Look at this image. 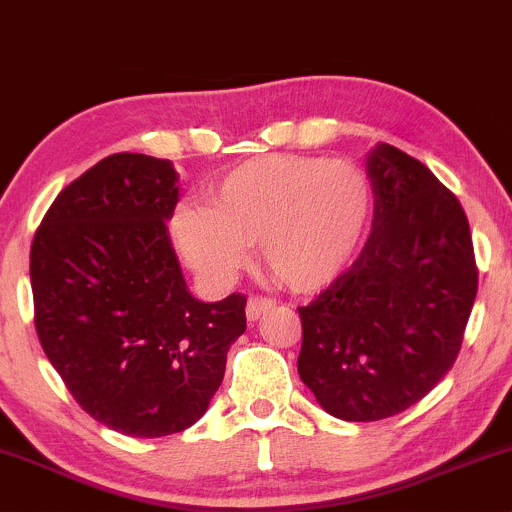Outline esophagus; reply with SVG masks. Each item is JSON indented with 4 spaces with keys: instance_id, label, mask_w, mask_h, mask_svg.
Masks as SVG:
<instances>
[{
    "instance_id": "obj_1",
    "label": "esophagus",
    "mask_w": 512,
    "mask_h": 512,
    "mask_svg": "<svg viewBox=\"0 0 512 512\" xmlns=\"http://www.w3.org/2000/svg\"><path fill=\"white\" fill-rule=\"evenodd\" d=\"M274 305H276V303L272 301V298L252 296L250 301H248V308H245V315H248L250 322H255V320H260V317H262L264 313H269V310H272Z\"/></svg>"
}]
</instances>
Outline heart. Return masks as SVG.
Wrapping results in <instances>:
<instances>
[{"instance_id": "obj_1", "label": "heart", "mask_w": 512, "mask_h": 512, "mask_svg": "<svg viewBox=\"0 0 512 512\" xmlns=\"http://www.w3.org/2000/svg\"><path fill=\"white\" fill-rule=\"evenodd\" d=\"M209 202L180 207L170 228L185 262L214 286L231 284L260 243L279 284L322 289L354 262L373 216L361 168L296 154L240 163L209 187Z\"/></svg>"}]
</instances>
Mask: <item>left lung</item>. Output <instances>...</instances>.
<instances>
[{"instance_id":"8db88e82","label":"left lung","mask_w":512,"mask_h":512,"mask_svg":"<svg viewBox=\"0 0 512 512\" xmlns=\"http://www.w3.org/2000/svg\"><path fill=\"white\" fill-rule=\"evenodd\" d=\"M366 173L375 207L361 255L298 308V375L344 421L395 416L443 380L479 281L464 209L424 163L380 142Z\"/></svg>"}]
</instances>
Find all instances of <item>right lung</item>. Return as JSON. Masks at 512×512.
Returning <instances> with one entry per match:
<instances>
[{
    "mask_svg": "<svg viewBox=\"0 0 512 512\" xmlns=\"http://www.w3.org/2000/svg\"><path fill=\"white\" fill-rule=\"evenodd\" d=\"M166 158L113 154L57 195L31 245L35 330L86 414L132 438L190 428L245 332V296L197 301L166 221Z\"/></svg>",
    "mask_w": 512,
    "mask_h": 512,
    "instance_id": "1",
    "label": "right lung"
}]
</instances>
